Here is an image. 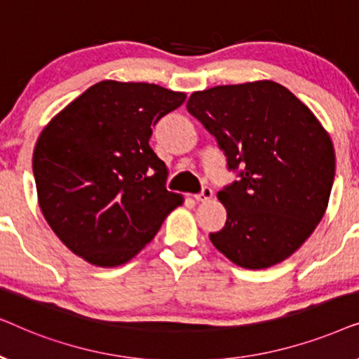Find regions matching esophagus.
Listing matches in <instances>:
<instances>
[{"instance_id":"1","label":"esophagus","mask_w":359,"mask_h":359,"mask_svg":"<svg viewBox=\"0 0 359 359\" xmlns=\"http://www.w3.org/2000/svg\"><path fill=\"white\" fill-rule=\"evenodd\" d=\"M212 194H214L212 189L205 186V188H203V191H201L199 194L194 196V199L198 201V203H205V201H209L210 198H212Z\"/></svg>"}]
</instances>
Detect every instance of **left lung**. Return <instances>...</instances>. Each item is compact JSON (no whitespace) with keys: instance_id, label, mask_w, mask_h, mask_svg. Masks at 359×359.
<instances>
[{"instance_id":"obj_1","label":"left lung","mask_w":359,"mask_h":359,"mask_svg":"<svg viewBox=\"0 0 359 359\" xmlns=\"http://www.w3.org/2000/svg\"><path fill=\"white\" fill-rule=\"evenodd\" d=\"M186 109L238 171V181L217 194L227 222L210 242L247 269L284 262L325 214L335 178L330 135L302 101L269 80L196 91Z\"/></svg>"}]
</instances>
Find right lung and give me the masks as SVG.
Instances as JSON below:
<instances>
[{"label":"right lung","mask_w":359,"mask_h":359,"mask_svg":"<svg viewBox=\"0 0 359 359\" xmlns=\"http://www.w3.org/2000/svg\"><path fill=\"white\" fill-rule=\"evenodd\" d=\"M184 93L104 80L46 126L32 156L39 205L65 247L101 268L135 257L183 204L149 140Z\"/></svg>","instance_id":"add662e5"}]
</instances>
